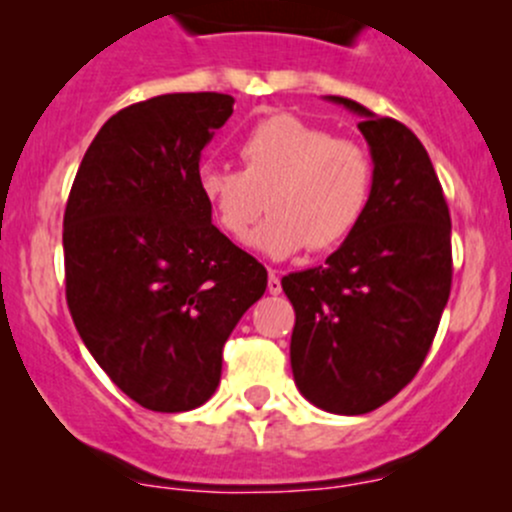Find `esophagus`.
Masks as SVG:
<instances>
[{
    "label": "esophagus",
    "instance_id": "1",
    "mask_svg": "<svg viewBox=\"0 0 512 512\" xmlns=\"http://www.w3.org/2000/svg\"><path fill=\"white\" fill-rule=\"evenodd\" d=\"M267 292L270 294L282 292V282H280V277H277L275 270H270V277H267Z\"/></svg>",
    "mask_w": 512,
    "mask_h": 512
}]
</instances>
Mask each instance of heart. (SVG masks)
<instances>
[{
	"instance_id": "obj_1",
	"label": "heart",
	"mask_w": 512,
	"mask_h": 512,
	"mask_svg": "<svg viewBox=\"0 0 512 512\" xmlns=\"http://www.w3.org/2000/svg\"><path fill=\"white\" fill-rule=\"evenodd\" d=\"M242 170L205 163L198 190L215 225L242 242L257 218H270L250 245L272 260L304 247L329 252L342 247L364 223L374 193V163L354 141L327 128L277 113L247 131L240 143Z\"/></svg>"
}]
</instances>
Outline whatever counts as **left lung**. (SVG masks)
<instances>
[{
    "instance_id": "left-lung-1",
    "label": "left lung",
    "mask_w": 512,
    "mask_h": 512,
    "mask_svg": "<svg viewBox=\"0 0 512 512\" xmlns=\"http://www.w3.org/2000/svg\"><path fill=\"white\" fill-rule=\"evenodd\" d=\"M374 160L359 230L312 270L282 277L294 307V384L329 414L359 416L394 399L421 369L451 294V215L431 158L394 118L344 96Z\"/></svg>"
}]
</instances>
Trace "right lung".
<instances>
[{"instance_id":"1","label":"right lung","mask_w":512,"mask_h":512,"mask_svg":"<svg viewBox=\"0 0 512 512\" xmlns=\"http://www.w3.org/2000/svg\"><path fill=\"white\" fill-rule=\"evenodd\" d=\"M227 94H165L108 118L64 213L66 302L86 349L143 409L203 406L223 347L265 294L267 270L213 225L200 151L232 116Z\"/></svg>"}]
</instances>
